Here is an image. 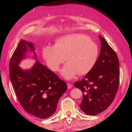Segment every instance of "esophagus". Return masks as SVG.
Returning <instances> with one entry per match:
<instances>
[{
    "instance_id": "1",
    "label": "esophagus",
    "mask_w": 132,
    "mask_h": 132,
    "mask_svg": "<svg viewBox=\"0 0 132 132\" xmlns=\"http://www.w3.org/2000/svg\"><path fill=\"white\" fill-rule=\"evenodd\" d=\"M67 85H68V89H71V87H73V85H71V84H69V83H68L67 84Z\"/></svg>"
}]
</instances>
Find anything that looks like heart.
Returning <instances> with one entry per match:
<instances>
[{"label":"heart","instance_id":"b5f03b06","mask_svg":"<svg viewBox=\"0 0 132 132\" xmlns=\"http://www.w3.org/2000/svg\"><path fill=\"white\" fill-rule=\"evenodd\" d=\"M43 56L50 68L57 71L62 63L68 62L61 74L67 80L79 73L84 75L93 69L99 56V48L89 36L80 34L68 35L59 38L55 46H47Z\"/></svg>","mask_w":132,"mask_h":132}]
</instances>
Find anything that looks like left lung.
Here are the masks:
<instances>
[{
  "mask_svg": "<svg viewBox=\"0 0 132 132\" xmlns=\"http://www.w3.org/2000/svg\"><path fill=\"white\" fill-rule=\"evenodd\" d=\"M101 41L100 53L96 64L74 86L82 91L80 108L86 114L95 116L104 111L114 100L119 82V62L114 51L105 38Z\"/></svg>",
  "mask_w": 132,
  "mask_h": 132,
  "instance_id": "1",
  "label": "left lung"
}]
</instances>
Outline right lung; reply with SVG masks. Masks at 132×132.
Listing matches in <instances>:
<instances>
[{
    "label": "right lung",
    "mask_w": 132,
    "mask_h": 132,
    "mask_svg": "<svg viewBox=\"0 0 132 132\" xmlns=\"http://www.w3.org/2000/svg\"><path fill=\"white\" fill-rule=\"evenodd\" d=\"M28 51L33 52L37 60L30 70L18 66ZM9 77L18 100L27 113L45 119L52 116L57 109L62 95L67 89L64 81L37 59L34 44L21 39L9 63Z\"/></svg>",
    "instance_id": "obj_1"
}]
</instances>
